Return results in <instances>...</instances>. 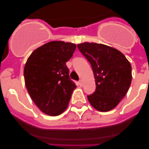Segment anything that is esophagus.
I'll list each match as a JSON object with an SVG mask.
<instances>
[{
	"label": "esophagus",
	"instance_id": "obj_1",
	"mask_svg": "<svg viewBox=\"0 0 149 149\" xmlns=\"http://www.w3.org/2000/svg\"><path fill=\"white\" fill-rule=\"evenodd\" d=\"M79 85H80V86H83V83H82V81L81 80L79 81Z\"/></svg>",
	"mask_w": 149,
	"mask_h": 149
}]
</instances>
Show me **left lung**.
I'll return each instance as SVG.
<instances>
[{
  "mask_svg": "<svg viewBox=\"0 0 149 149\" xmlns=\"http://www.w3.org/2000/svg\"><path fill=\"white\" fill-rule=\"evenodd\" d=\"M77 47L91 64L95 79L96 90L87 96L88 102L100 112L114 109L131 84L130 62L119 50L105 45L84 42Z\"/></svg>",
  "mask_w": 149,
  "mask_h": 149,
  "instance_id": "8db88e82",
  "label": "left lung"
}]
</instances>
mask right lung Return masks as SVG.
I'll use <instances>...</instances> for the list:
<instances>
[{
  "label": "right lung",
  "instance_id": "add662e5",
  "mask_svg": "<svg viewBox=\"0 0 149 149\" xmlns=\"http://www.w3.org/2000/svg\"><path fill=\"white\" fill-rule=\"evenodd\" d=\"M76 48L73 43L49 42L36 49L25 64L26 89L37 107L46 115L62 114L76 88L65 64Z\"/></svg>",
  "mask_w": 149,
  "mask_h": 149
}]
</instances>
